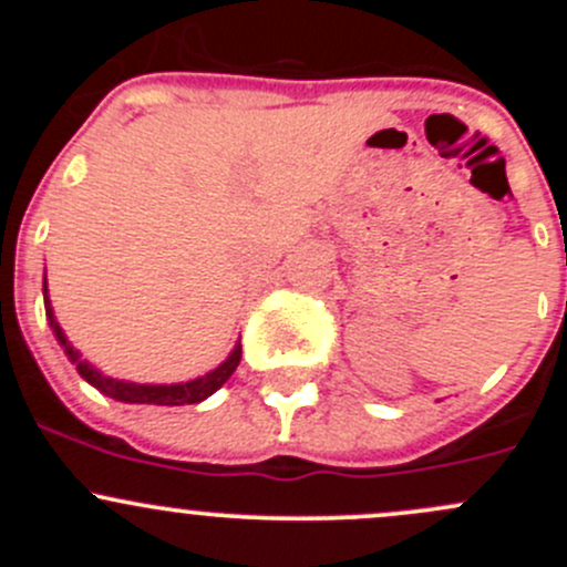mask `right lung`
Returning a JSON list of instances; mask_svg holds the SVG:
<instances>
[{
	"label": "right lung",
	"instance_id": "right-lung-1",
	"mask_svg": "<svg viewBox=\"0 0 567 567\" xmlns=\"http://www.w3.org/2000/svg\"><path fill=\"white\" fill-rule=\"evenodd\" d=\"M43 301H45V318H49L51 329H54L56 342L65 348L68 359L76 364L79 375H82L87 384H93L95 390H101L114 400H123V403H156V405L199 403V400L210 398V394L219 390V386L225 384L233 373H236L238 362H241V342H238V346L233 348L230 357H227L219 368L210 370V373H205L203 379L186 381V384H131V381L109 379V375L101 373L99 368H93L87 359H82V353H79L76 348L68 342L65 331H62V326L56 323L54 310H51V305H49V288H45V277H43Z\"/></svg>",
	"mask_w": 567,
	"mask_h": 567
}]
</instances>
